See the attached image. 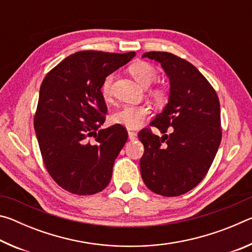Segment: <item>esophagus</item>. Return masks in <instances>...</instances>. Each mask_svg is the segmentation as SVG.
<instances>
[{"label":"esophagus","instance_id":"1","mask_svg":"<svg viewBox=\"0 0 252 252\" xmlns=\"http://www.w3.org/2000/svg\"><path fill=\"white\" fill-rule=\"evenodd\" d=\"M127 135H129V139L131 140H135L136 139V133L133 131H127Z\"/></svg>","mask_w":252,"mask_h":252}]
</instances>
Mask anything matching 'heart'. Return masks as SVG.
<instances>
[{
	"label": "heart",
	"mask_w": 252,
	"mask_h": 252,
	"mask_svg": "<svg viewBox=\"0 0 252 252\" xmlns=\"http://www.w3.org/2000/svg\"><path fill=\"white\" fill-rule=\"evenodd\" d=\"M129 70L136 82L144 88L150 87L158 78V71L156 67L147 62L133 63ZM113 79L114 75L109 74L102 84V93H103L105 99H109L111 96ZM155 93L159 97L164 95V91L162 89H157ZM149 113H150V109L147 105H126L113 114V121L118 125L129 127V129H136L142 125L143 120Z\"/></svg>",
	"instance_id": "b5f03b06"
}]
</instances>
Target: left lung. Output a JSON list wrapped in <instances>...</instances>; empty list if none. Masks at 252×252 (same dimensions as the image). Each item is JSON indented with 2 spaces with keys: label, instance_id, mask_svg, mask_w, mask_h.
Segmentation results:
<instances>
[{
  "label": "left lung",
  "instance_id": "8db88e82",
  "mask_svg": "<svg viewBox=\"0 0 252 252\" xmlns=\"http://www.w3.org/2000/svg\"><path fill=\"white\" fill-rule=\"evenodd\" d=\"M142 58L160 63L170 81L168 103L150 125L139 132L144 153L140 171L157 194L177 197L201 182L221 142L220 103L208 80L190 62L168 52H147Z\"/></svg>",
  "mask_w": 252,
  "mask_h": 252
}]
</instances>
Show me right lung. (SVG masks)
Masks as SVG:
<instances>
[{
  "label": "right lung",
  "mask_w": 252,
  "mask_h": 252,
  "mask_svg": "<svg viewBox=\"0 0 252 252\" xmlns=\"http://www.w3.org/2000/svg\"><path fill=\"white\" fill-rule=\"evenodd\" d=\"M134 55L81 51L60 62L41 84L34 130L46 170L71 193L94 194L109 185L127 133L121 125L100 129L108 112L101 88Z\"/></svg>",
  "instance_id": "obj_1"
}]
</instances>
